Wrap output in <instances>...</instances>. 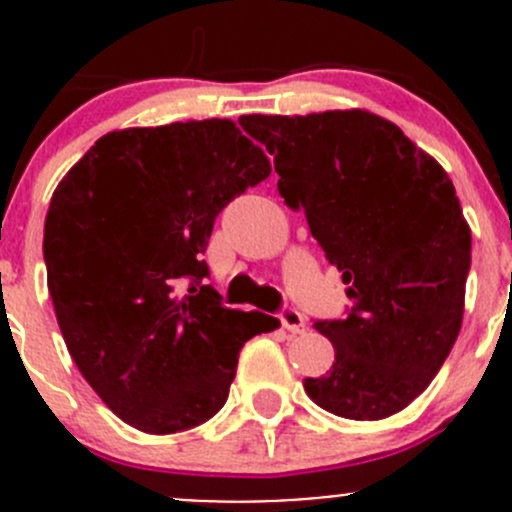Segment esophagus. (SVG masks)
Listing matches in <instances>:
<instances>
[{"label":"esophagus","instance_id":"1","mask_svg":"<svg viewBox=\"0 0 512 512\" xmlns=\"http://www.w3.org/2000/svg\"><path fill=\"white\" fill-rule=\"evenodd\" d=\"M280 322H282V327H285L287 332H292V334L304 332V327H307V324H304L302 314H299L297 309H292V307L282 309V312H280Z\"/></svg>","mask_w":512,"mask_h":512}]
</instances>
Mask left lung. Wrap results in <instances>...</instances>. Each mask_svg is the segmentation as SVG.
<instances>
[{"label":"left lung","instance_id":"obj_1","mask_svg":"<svg viewBox=\"0 0 512 512\" xmlns=\"http://www.w3.org/2000/svg\"><path fill=\"white\" fill-rule=\"evenodd\" d=\"M275 156L277 190L304 210L347 285L344 319L314 322L334 344L304 391L329 414L379 421L431 384L456 344L471 270V227L451 178L396 123L349 108L242 116Z\"/></svg>","mask_w":512,"mask_h":512}]
</instances>
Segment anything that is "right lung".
Returning a JSON list of instances; mask_svg holds the SVG:
<instances>
[{
    "label": "right lung",
    "instance_id": "1",
    "mask_svg": "<svg viewBox=\"0 0 512 512\" xmlns=\"http://www.w3.org/2000/svg\"><path fill=\"white\" fill-rule=\"evenodd\" d=\"M270 170L235 123L208 118L106 133L56 185L44 223L56 322L91 389L138 431L213 418L247 339L280 327L223 307L200 260L220 210Z\"/></svg>",
    "mask_w": 512,
    "mask_h": 512
}]
</instances>
